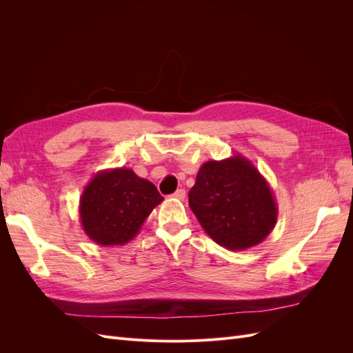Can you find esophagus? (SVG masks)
Here are the masks:
<instances>
[{
  "label": "esophagus",
  "instance_id": "esophagus-1",
  "mask_svg": "<svg viewBox=\"0 0 353 353\" xmlns=\"http://www.w3.org/2000/svg\"><path fill=\"white\" fill-rule=\"evenodd\" d=\"M185 196H187V193H185L184 188H179V190H176L175 193H174V197L178 199V200H184Z\"/></svg>",
  "mask_w": 353,
  "mask_h": 353
}]
</instances>
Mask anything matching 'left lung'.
Masks as SVG:
<instances>
[{"label":"left lung","mask_w":353,"mask_h":353,"mask_svg":"<svg viewBox=\"0 0 353 353\" xmlns=\"http://www.w3.org/2000/svg\"><path fill=\"white\" fill-rule=\"evenodd\" d=\"M188 203L208 236L228 250L262 243L279 218L270 184L241 154L203 163Z\"/></svg>","instance_id":"8db88e82"}]
</instances>
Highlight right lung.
<instances>
[{"label":"right lung","instance_id":"right-lung-1","mask_svg":"<svg viewBox=\"0 0 353 353\" xmlns=\"http://www.w3.org/2000/svg\"><path fill=\"white\" fill-rule=\"evenodd\" d=\"M162 200L150 181L130 168L100 170L83 188L79 200L82 230L100 245H122L140 232Z\"/></svg>","mask_w":353,"mask_h":353}]
</instances>
